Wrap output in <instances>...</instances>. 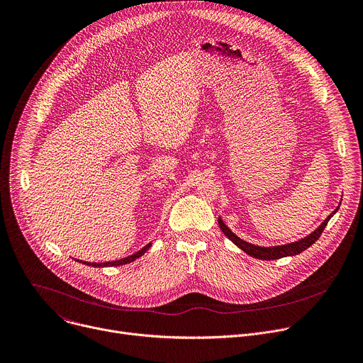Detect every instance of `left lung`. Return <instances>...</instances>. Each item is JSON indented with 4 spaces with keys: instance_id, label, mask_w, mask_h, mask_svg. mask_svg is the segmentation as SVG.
Wrapping results in <instances>:
<instances>
[{
    "instance_id": "left-lung-1",
    "label": "left lung",
    "mask_w": 363,
    "mask_h": 363,
    "mask_svg": "<svg viewBox=\"0 0 363 363\" xmlns=\"http://www.w3.org/2000/svg\"><path fill=\"white\" fill-rule=\"evenodd\" d=\"M337 209H339V206L312 233H309L308 236H305V238H302L299 240H295V242H291V244H286V245H278V247H258V245L250 244V242H247V240L236 236L223 223V220L220 218H218V223H219L220 230L226 235V238H229L239 250H242L245 254H248V255H251V257H254L257 259L272 261V259H279V258H285V257H294V255H298V254L303 252L305 250H308L312 244H315L316 240L319 239V236L323 232L325 226L328 225L329 219L337 212Z\"/></svg>"
}]
</instances>
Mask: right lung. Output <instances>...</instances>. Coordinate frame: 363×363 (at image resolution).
Returning a JSON list of instances; mask_svg holds the SVG:
<instances>
[{
	"label": "right lung",
	"mask_w": 363,
	"mask_h": 363,
	"mask_svg": "<svg viewBox=\"0 0 363 363\" xmlns=\"http://www.w3.org/2000/svg\"><path fill=\"white\" fill-rule=\"evenodd\" d=\"M152 244L150 242V244H147L143 250H140L138 252H135V254H133V255H130V257H127V258H123V259H118V261H111V262H82V261H78V262H81V264H84V265H88V267H94V268H104V267H119V265H125V264H131L133 261H135V259H138L140 257H143L148 250H150V247H151Z\"/></svg>",
	"instance_id": "obj_1"
}]
</instances>
